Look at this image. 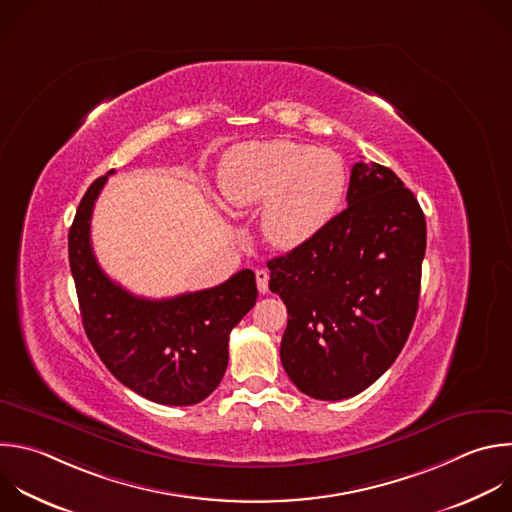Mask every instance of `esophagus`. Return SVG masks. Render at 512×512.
Returning a JSON list of instances; mask_svg holds the SVG:
<instances>
[{
  "label": "esophagus",
  "mask_w": 512,
  "mask_h": 512,
  "mask_svg": "<svg viewBox=\"0 0 512 512\" xmlns=\"http://www.w3.org/2000/svg\"><path fill=\"white\" fill-rule=\"evenodd\" d=\"M255 279H257L259 293H267L269 291V273L265 269H257L255 271Z\"/></svg>",
  "instance_id": "esophagus-1"
}]
</instances>
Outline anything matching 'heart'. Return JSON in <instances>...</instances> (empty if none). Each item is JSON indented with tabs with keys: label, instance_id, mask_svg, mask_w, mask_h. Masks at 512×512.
<instances>
[{
	"label": "heart",
	"instance_id": "1",
	"mask_svg": "<svg viewBox=\"0 0 512 512\" xmlns=\"http://www.w3.org/2000/svg\"><path fill=\"white\" fill-rule=\"evenodd\" d=\"M219 187L235 209H261L265 239L283 251L311 243L342 207L348 168L327 148L295 140L233 146L219 168Z\"/></svg>",
	"mask_w": 512,
	"mask_h": 512
}]
</instances>
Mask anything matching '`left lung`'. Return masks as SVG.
<instances>
[{"label": "left lung", "instance_id": "left-lung-1", "mask_svg": "<svg viewBox=\"0 0 512 512\" xmlns=\"http://www.w3.org/2000/svg\"><path fill=\"white\" fill-rule=\"evenodd\" d=\"M424 253L426 219L412 191L388 166L356 162L348 209L267 263L289 315L281 364L299 392L352 398L394 364L416 319Z\"/></svg>", "mask_w": 512, "mask_h": 512}]
</instances>
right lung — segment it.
I'll return each instance as SVG.
<instances>
[{"instance_id": "1", "label": "right lung", "mask_w": 512, "mask_h": 512, "mask_svg": "<svg viewBox=\"0 0 512 512\" xmlns=\"http://www.w3.org/2000/svg\"><path fill=\"white\" fill-rule=\"evenodd\" d=\"M108 175L88 187L68 233L84 331L132 392L166 406L199 404L225 376L229 333L257 301L255 273L243 269L217 287L170 299L132 295L102 271L90 243L94 203Z\"/></svg>"}]
</instances>
